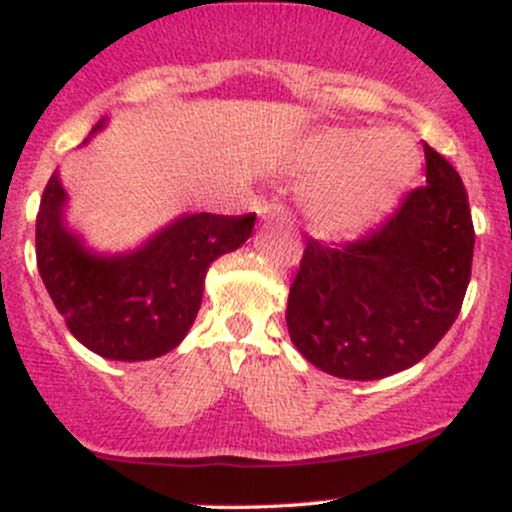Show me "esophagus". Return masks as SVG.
<instances>
[{"mask_svg": "<svg viewBox=\"0 0 512 512\" xmlns=\"http://www.w3.org/2000/svg\"><path fill=\"white\" fill-rule=\"evenodd\" d=\"M286 211H284V207H281V204H262L260 207V216L264 221H272V219H281V216H284Z\"/></svg>", "mask_w": 512, "mask_h": 512, "instance_id": "1", "label": "esophagus"}]
</instances>
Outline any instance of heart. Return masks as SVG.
<instances>
[{
  "label": "heart",
  "instance_id": "heart-1",
  "mask_svg": "<svg viewBox=\"0 0 512 512\" xmlns=\"http://www.w3.org/2000/svg\"><path fill=\"white\" fill-rule=\"evenodd\" d=\"M421 166L409 134L387 129H334L305 151L301 168L315 175L305 190V211L317 231L351 233L395 204Z\"/></svg>",
  "mask_w": 512,
  "mask_h": 512
}]
</instances>
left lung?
Listing matches in <instances>:
<instances>
[{"label": "left lung", "instance_id": "8db88e82", "mask_svg": "<svg viewBox=\"0 0 512 512\" xmlns=\"http://www.w3.org/2000/svg\"><path fill=\"white\" fill-rule=\"evenodd\" d=\"M426 182L342 245L308 238L289 291L291 342L313 366L380 380L433 351L460 315L474 223L460 173L424 144Z\"/></svg>", "mask_w": 512, "mask_h": 512}]
</instances>
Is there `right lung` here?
<instances>
[{
	"label": "right lung",
	"mask_w": 512,
	"mask_h": 512,
	"mask_svg": "<svg viewBox=\"0 0 512 512\" xmlns=\"http://www.w3.org/2000/svg\"><path fill=\"white\" fill-rule=\"evenodd\" d=\"M62 204L55 173L35 219L38 272L69 332L113 361H149L175 349L202 305L209 264L240 248L255 226V214H190L144 248L101 257L62 226Z\"/></svg>",
	"instance_id": "right-lung-1"
}]
</instances>
